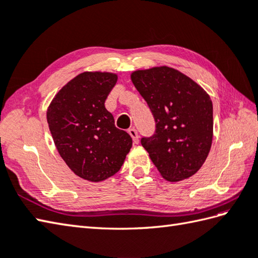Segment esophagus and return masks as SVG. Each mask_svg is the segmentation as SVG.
I'll use <instances>...</instances> for the list:
<instances>
[{"label":"esophagus","instance_id":"1","mask_svg":"<svg viewBox=\"0 0 258 258\" xmlns=\"http://www.w3.org/2000/svg\"><path fill=\"white\" fill-rule=\"evenodd\" d=\"M128 134L131 135V138L133 139V142L135 144L139 143V134H138V131L135 128H130L128 130Z\"/></svg>","mask_w":258,"mask_h":258}]
</instances>
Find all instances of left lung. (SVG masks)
Here are the masks:
<instances>
[{
  "mask_svg": "<svg viewBox=\"0 0 258 258\" xmlns=\"http://www.w3.org/2000/svg\"><path fill=\"white\" fill-rule=\"evenodd\" d=\"M136 90L155 118V134L141 143L168 182H179L199 171L213 141V103L203 87L168 67L131 74Z\"/></svg>",
  "mask_w": 258,
  "mask_h": 258,
  "instance_id": "1",
  "label": "left lung"
}]
</instances>
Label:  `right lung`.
Returning <instances> with one entry per match:
<instances>
[{"mask_svg": "<svg viewBox=\"0 0 258 258\" xmlns=\"http://www.w3.org/2000/svg\"><path fill=\"white\" fill-rule=\"evenodd\" d=\"M117 82L109 72H84L65 84L48 105L46 118L59 155L81 178L101 182L116 174L132 147L105 100Z\"/></svg>", "mask_w": 258, "mask_h": 258, "instance_id": "obj_1", "label": "right lung"}]
</instances>
